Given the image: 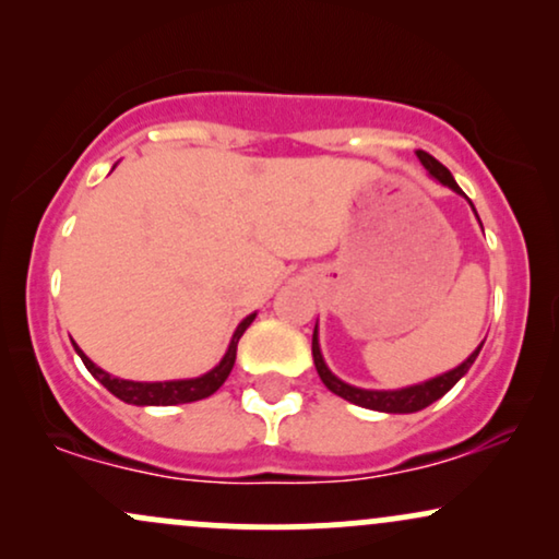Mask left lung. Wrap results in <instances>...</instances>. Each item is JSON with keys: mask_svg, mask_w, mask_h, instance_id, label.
I'll use <instances>...</instances> for the list:
<instances>
[{"mask_svg": "<svg viewBox=\"0 0 559 559\" xmlns=\"http://www.w3.org/2000/svg\"><path fill=\"white\" fill-rule=\"evenodd\" d=\"M418 159L433 181L449 186L454 194H463V189H460L457 181H454L452 173H449L444 165L439 163V159L428 155V152H418ZM471 207H473V202H471ZM473 213H476V207H473ZM476 217H478V213H476ZM480 346H484V342H480L478 349L473 352L465 362H460L457 368L447 370V373H441L436 378H428V381H423V383H415V386H404V389H360V386H352V383L342 381L338 376H333L331 368L323 360V352H320L318 325H316V333H312V360H316L318 376H320V381L325 383V389L333 391L336 396H342V400L357 404V407L376 409V413L407 415V413H418V409L428 407V404H433L436 400H441V396H444L447 391L452 389L454 383H457L460 378L467 373V370H471V365L476 362Z\"/></svg>", "mask_w": 559, "mask_h": 559, "instance_id": "1", "label": "left lung"}]
</instances>
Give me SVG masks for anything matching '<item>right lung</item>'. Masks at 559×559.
<instances>
[{"mask_svg":"<svg viewBox=\"0 0 559 559\" xmlns=\"http://www.w3.org/2000/svg\"><path fill=\"white\" fill-rule=\"evenodd\" d=\"M254 318H258V312H252V316H247L239 325H236L226 355H223V360L217 362L213 370H207V373H202L197 378H178V381H126V378L110 376L107 370H102L99 365H94L86 355H83V349L75 342H73V346H75V352H79L83 365H86L88 373H92L96 381L102 383V386L110 391V394L118 396V400H123L126 404H139V407H170V404L207 400L210 394H215V391L226 383L230 370H234L236 346H239V338L243 336V331L252 325Z\"/></svg>","mask_w":559,"mask_h":559,"instance_id":"add662e5","label":"right lung"}]
</instances>
